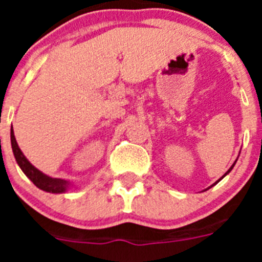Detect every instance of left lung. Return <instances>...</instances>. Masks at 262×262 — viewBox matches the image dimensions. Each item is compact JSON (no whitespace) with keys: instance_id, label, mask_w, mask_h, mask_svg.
<instances>
[{"instance_id":"1","label":"left lung","mask_w":262,"mask_h":262,"mask_svg":"<svg viewBox=\"0 0 262 262\" xmlns=\"http://www.w3.org/2000/svg\"><path fill=\"white\" fill-rule=\"evenodd\" d=\"M236 161H237V160H236ZM236 161H235V163H233V165H235V164H236ZM233 165H232V166H231V168H230V169H228V170H227V172H226V174H224V176H227V174H228V173H230V172H231V170H232ZM224 176H223V177H224ZM223 177H222V178H223ZM222 178H221V180H222ZM221 180H219V181H221ZM219 181H216V182H215V184H217V182H219ZM215 184H214V185H215ZM210 187H211V186H210Z\"/></svg>"}]
</instances>
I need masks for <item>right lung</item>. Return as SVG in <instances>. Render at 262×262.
Returning <instances> with one entry per match:
<instances>
[{
	"label": "right lung",
	"instance_id": "obj_1",
	"mask_svg": "<svg viewBox=\"0 0 262 262\" xmlns=\"http://www.w3.org/2000/svg\"><path fill=\"white\" fill-rule=\"evenodd\" d=\"M10 139H11V148H13V154L15 160H17L18 165L22 169V172L27 176V177L34 182L36 187L41 189V190L48 191V193H66L68 190L71 182L66 181V180H61V178H52L50 176L41 173L39 169H36L35 166L30 163L29 160L26 159V156L22 154L20 148L18 147L17 140H15V136H14L13 127L10 129Z\"/></svg>",
	"mask_w": 262,
	"mask_h": 262
}]
</instances>
